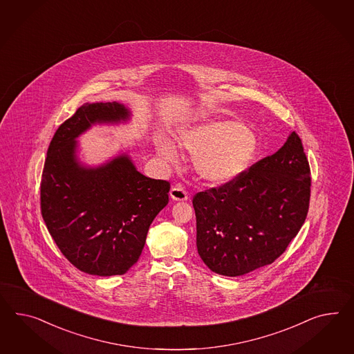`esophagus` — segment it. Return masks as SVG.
Instances as JSON below:
<instances>
[{
	"label": "esophagus",
	"instance_id": "34e87169",
	"mask_svg": "<svg viewBox=\"0 0 354 354\" xmlns=\"http://www.w3.org/2000/svg\"><path fill=\"white\" fill-rule=\"evenodd\" d=\"M170 197L174 201H187L188 200V193L180 185L172 187L170 191Z\"/></svg>",
	"mask_w": 354,
	"mask_h": 354
}]
</instances>
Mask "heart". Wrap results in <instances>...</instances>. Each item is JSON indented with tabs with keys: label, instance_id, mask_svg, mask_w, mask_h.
Listing matches in <instances>:
<instances>
[{
	"label": "heart",
	"instance_id": "heart-1",
	"mask_svg": "<svg viewBox=\"0 0 354 354\" xmlns=\"http://www.w3.org/2000/svg\"><path fill=\"white\" fill-rule=\"evenodd\" d=\"M179 142L194 156V170L203 182L220 185L234 180L249 169L258 139L239 121L218 120L197 124L183 131ZM157 151L167 161L176 158L170 142L160 139Z\"/></svg>",
	"mask_w": 354,
	"mask_h": 354
}]
</instances>
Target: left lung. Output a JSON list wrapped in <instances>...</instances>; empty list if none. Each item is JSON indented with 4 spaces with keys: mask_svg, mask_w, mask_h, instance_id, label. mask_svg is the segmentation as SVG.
Returning <instances> with one entry per match:
<instances>
[{
    "mask_svg": "<svg viewBox=\"0 0 354 354\" xmlns=\"http://www.w3.org/2000/svg\"><path fill=\"white\" fill-rule=\"evenodd\" d=\"M309 198L310 169L292 131L274 154L193 197L203 263L228 277L272 264L304 224Z\"/></svg>",
    "mask_w": 354,
    "mask_h": 354,
    "instance_id": "1",
    "label": "left lung"
}]
</instances>
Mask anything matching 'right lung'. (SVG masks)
I'll return each mask as SVG.
<instances>
[{
	"label": "right lung",
	"mask_w": 354,
	"mask_h": 354,
	"mask_svg": "<svg viewBox=\"0 0 354 354\" xmlns=\"http://www.w3.org/2000/svg\"><path fill=\"white\" fill-rule=\"evenodd\" d=\"M130 118L124 104L85 103L59 126L41 179V214L62 254L94 276L124 274L143 251L149 225L169 203L170 183L144 176L127 153L84 166L76 139L95 124Z\"/></svg>",
	"instance_id": "right-lung-1"
}]
</instances>
